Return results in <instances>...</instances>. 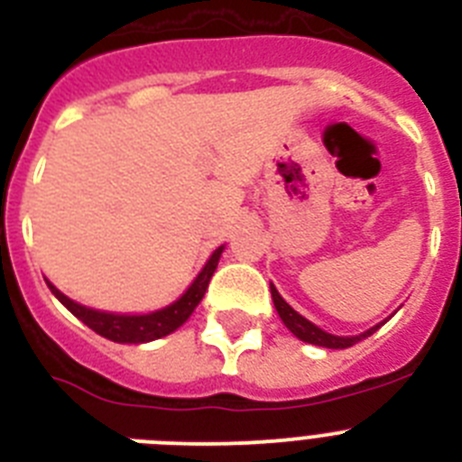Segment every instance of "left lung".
<instances>
[{"mask_svg":"<svg viewBox=\"0 0 462 462\" xmlns=\"http://www.w3.org/2000/svg\"><path fill=\"white\" fill-rule=\"evenodd\" d=\"M271 293H273V303H275V310L277 314L282 317V321H284V326H287L289 330H291L293 336L298 337V340L303 342H310V345H317V346H328V349H346V346L356 345V342H361L363 337L373 336L374 330L379 328V326H374V328L365 330V333H361V336H354V337H340V336H330V333H326V330L317 328V326L312 324V321H308L305 317H300V314L296 312V310L291 308V305L284 300V298L277 293V289L271 284Z\"/></svg>","mask_w":462,"mask_h":462,"instance_id":"left-lung-1","label":"left lung"}]
</instances>
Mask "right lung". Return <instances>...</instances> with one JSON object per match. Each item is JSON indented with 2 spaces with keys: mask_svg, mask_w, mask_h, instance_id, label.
Returning <instances> with one entry per match:
<instances>
[{
  "mask_svg": "<svg viewBox=\"0 0 462 462\" xmlns=\"http://www.w3.org/2000/svg\"><path fill=\"white\" fill-rule=\"evenodd\" d=\"M222 250L224 247H217V250L212 252L206 268L199 273V277L191 282V287L187 289L173 305H169V308L164 310H157V312L152 314L99 312V310H89L85 308V305L73 303L71 298L64 296L62 291H57L51 282H48V287L55 293L57 300H60L69 312L76 314L85 326H89L94 333H99V336L108 337V340L113 342H132V345H141V342H150L157 340V337L169 336V333H173L175 328H180V326L189 319V314L194 312L196 305L201 303L203 293H206L208 284H210V277L212 273H215V268H217Z\"/></svg>",
  "mask_w": 462,
  "mask_h": 462,
  "instance_id": "add662e5",
  "label": "right lung"
}]
</instances>
